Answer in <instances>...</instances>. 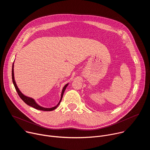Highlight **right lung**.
I'll return each mask as SVG.
<instances>
[{
    "mask_svg": "<svg viewBox=\"0 0 150 150\" xmlns=\"http://www.w3.org/2000/svg\"><path fill=\"white\" fill-rule=\"evenodd\" d=\"M12 81H13V85L15 86V88L18 93V94L19 95V96L20 97V98L22 99L27 105H30V106H31L33 107V108H34V109H36L37 110H42V111H52L54 109H56L57 108V107L58 106V105L60 104L62 99V97H63V93H64V91H65L67 87L68 86V83H67L66 85H65V87H63V90H62V94H61V98L60 100V101L59 103L57 104V105L53 107V108H42V107L38 105L35 102V101L30 98V97H26L25 96H24V94H23L22 93H21V92L19 90L18 87L16 86V82L15 81V79H14V74H13V65H12Z\"/></svg>",
    "mask_w": 150,
    "mask_h": 150,
    "instance_id": "obj_1",
    "label": "right lung"
}]
</instances>
